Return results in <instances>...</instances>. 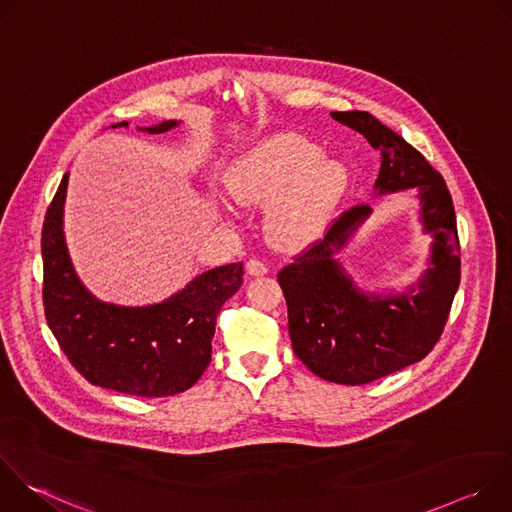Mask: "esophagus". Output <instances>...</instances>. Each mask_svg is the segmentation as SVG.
Wrapping results in <instances>:
<instances>
[{"label":"esophagus","mask_w":512,"mask_h":512,"mask_svg":"<svg viewBox=\"0 0 512 512\" xmlns=\"http://www.w3.org/2000/svg\"><path fill=\"white\" fill-rule=\"evenodd\" d=\"M245 269H247L249 275H255V277L265 275V273L269 271V267H267L263 261H259V259H249L247 265H245Z\"/></svg>","instance_id":"1"}]
</instances>
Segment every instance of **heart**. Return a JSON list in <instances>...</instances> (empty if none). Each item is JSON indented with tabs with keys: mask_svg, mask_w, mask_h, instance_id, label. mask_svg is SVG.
<instances>
[{
	"mask_svg": "<svg viewBox=\"0 0 512 512\" xmlns=\"http://www.w3.org/2000/svg\"><path fill=\"white\" fill-rule=\"evenodd\" d=\"M346 182L344 164L322 158L318 145L289 133L259 143L225 176L237 204L269 206L267 231L287 247L306 245L326 229Z\"/></svg>",
	"mask_w": 512,
	"mask_h": 512,
	"instance_id": "heart-1",
	"label": "heart"
}]
</instances>
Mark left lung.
Wrapping results in <instances>:
<instances>
[{"label":"left lung","instance_id":"obj_1","mask_svg":"<svg viewBox=\"0 0 512 512\" xmlns=\"http://www.w3.org/2000/svg\"><path fill=\"white\" fill-rule=\"evenodd\" d=\"M381 152L375 192L417 190L419 223L429 235V267L405 291L360 289L336 257L373 214L346 210L326 237L279 271L289 338L306 367L338 385H364L425 358L440 340L460 285V243L450 190L440 172L367 111L330 113Z\"/></svg>","mask_w":512,"mask_h":512}]
</instances>
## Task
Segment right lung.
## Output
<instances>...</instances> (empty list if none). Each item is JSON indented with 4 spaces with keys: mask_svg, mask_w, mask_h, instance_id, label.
<instances>
[{
    "mask_svg": "<svg viewBox=\"0 0 512 512\" xmlns=\"http://www.w3.org/2000/svg\"><path fill=\"white\" fill-rule=\"evenodd\" d=\"M170 119L139 131L164 133ZM111 127H127V121ZM68 174L42 227L44 314L68 360L89 383L135 397H168L190 389L210 362L216 316L243 283L241 263L208 269L160 304L103 302L72 267L64 229Z\"/></svg>",
    "mask_w": 512,
    "mask_h": 512,
    "instance_id": "right-lung-1",
    "label": "right lung"
}]
</instances>
